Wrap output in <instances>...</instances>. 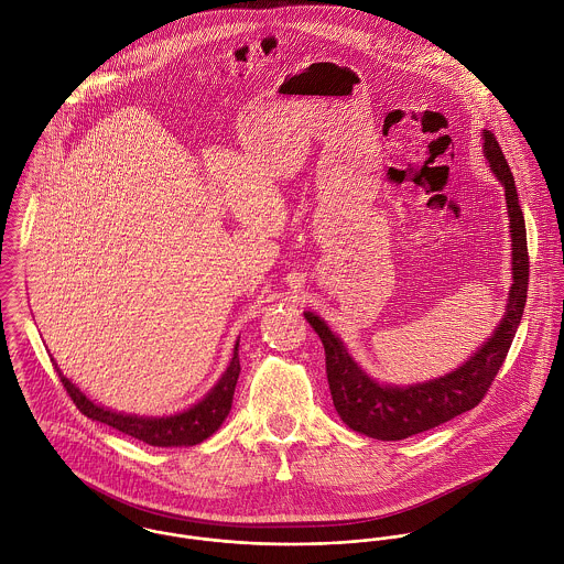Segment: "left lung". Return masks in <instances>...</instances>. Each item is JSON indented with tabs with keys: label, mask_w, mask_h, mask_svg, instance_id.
Listing matches in <instances>:
<instances>
[{
	"label": "left lung",
	"mask_w": 564,
	"mask_h": 564,
	"mask_svg": "<svg viewBox=\"0 0 564 564\" xmlns=\"http://www.w3.org/2000/svg\"><path fill=\"white\" fill-rule=\"evenodd\" d=\"M482 154L506 193L512 249V284L501 322L497 323L490 338L484 340L474 356H469L458 369L434 380L405 387L378 382L351 358L345 343L327 327L319 315L308 311L304 313L306 322L315 327L322 338L325 373L334 408L345 425L358 434L378 441H402L412 434L432 430L482 402L484 393L503 365V358L523 317L530 260L525 221L519 206L514 177L501 154L499 143L488 130H482Z\"/></svg>",
	"instance_id": "1"
}]
</instances>
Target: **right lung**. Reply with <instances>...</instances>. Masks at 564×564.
Returning a JSON list of instances; mask_svg holds the SVG:
<instances>
[{
  "instance_id": "1",
  "label": "right lung",
  "mask_w": 564,
  "mask_h": 564,
  "mask_svg": "<svg viewBox=\"0 0 564 564\" xmlns=\"http://www.w3.org/2000/svg\"><path fill=\"white\" fill-rule=\"evenodd\" d=\"M56 371L74 403L88 419L106 423L152 447H191L213 436L230 414L237 380L241 373L239 340L235 343L232 360L228 369L221 373V378L217 380V384L199 402L193 403L182 412L166 414V416H141V414H126V412L104 408L88 400L67 376H63L58 365H56Z\"/></svg>"
}]
</instances>
